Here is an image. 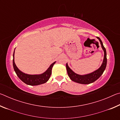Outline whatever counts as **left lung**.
I'll use <instances>...</instances> for the list:
<instances>
[{
    "label": "left lung",
    "instance_id": "left-lung-1",
    "mask_svg": "<svg viewBox=\"0 0 120 120\" xmlns=\"http://www.w3.org/2000/svg\"><path fill=\"white\" fill-rule=\"evenodd\" d=\"M97 38H98L99 41H100L101 48H102L103 50H104V60H103L102 64H101V66L100 67V68H99L98 69H97V70L95 71L90 73V74L85 75H79L76 74V73H75L69 67L67 63L66 68L67 70L68 75L69 77H70V79L72 80L73 82L82 84H90V83H92L93 82H94L95 81H96L97 79H98L99 77H101V75L103 74V72H104L105 68H106L107 64L106 49H105L104 45H103L102 42H101L100 38L98 37H97Z\"/></svg>",
    "mask_w": 120,
    "mask_h": 120
}]
</instances>
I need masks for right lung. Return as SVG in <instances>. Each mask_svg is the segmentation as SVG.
I'll use <instances>...</instances> for the list:
<instances>
[{
  "instance_id": "obj_1",
  "label": "right lung",
  "mask_w": 120,
  "mask_h": 120,
  "mask_svg": "<svg viewBox=\"0 0 120 120\" xmlns=\"http://www.w3.org/2000/svg\"><path fill=\"white\" fill-rule=\"evenodd\" d=\"M14 52H15V51H14ZM14 52L13 54V61L14 69L15 70L16 75H17V76L19 77V78L22 82L25 83L26 84L31 85V86H36V85H41L48 82V80L49 79L51 75L52 68L56 62H54L53 64H51L49 68L43 74L35 75L25 74L21 71L18 69L17 66H16L15 61H14Z\"/></svg>"
}]
</instances>
